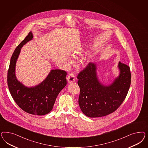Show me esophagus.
<instances>
[{"mask_svg":"<svg viewBox=\"0 0 148 148\" xmlns=\"http://www.w3.org/2000/svg\"><path fill=\"white\" fill-rule=\"evenodd\" d=\"M75 80V75L74 73H71L67 77V81L68 82L71 83Z\"/></svg>","mask_w":148,"mask_h":148,"instance_id":"1","label":"esophagus"}]
</instances>
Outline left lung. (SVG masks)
Listing matches in <instances>:
<instances>
[{"instance_id": "obj_1", "label": "left lung", "mask_w": 148, "mask_h": 148, "mask_svg": "<svg viewBox=\"0 0 148 148\" xmlns=\"http://www.w3.org/2000/svg\"><path fill=\"white\" fill-rule=\"evenodd\" d=\"M118 68L119 75L109 86H104L99 82L94 63H88L79 73V105L86 116H107L116 111L125 100L131 84L130 67L119 62Z\"/></svg>"}]
</instances>
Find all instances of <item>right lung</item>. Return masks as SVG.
Listing matches in <instances>:
<instances>
[{
    "instance_id": "right-lung-1",
    "label": "right lung",
    "mask_w": 148,
    "mask_h": 148,
    "mask_svg": "<svg viewBox=\"0 0 148 148\" xmlns=\"http://www.w3.org/2000/svg\"><path fill=\"white\" fill-rule=\"evenodd\" d=\"M32 38L30 32L14 50L8 72V85L12 97L19 108L29 114L43 116L52 110L58 94L67 85V72L51 70L45 80L34 87H27L18 81L15 75L16 61L21 48Z\"/></svg>"
}]
</instances>
